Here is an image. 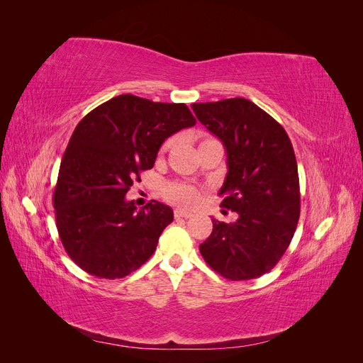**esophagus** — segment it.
Returning <instances> with one entry per match:
<instances>
[{
	"label": "esophagus",
	"mask_w": 363,
	"mask_h": 363,
	"mask_svg": "<svg viewBox=\"0 0 363 363\" xmlns=\"http://www.w3.org/2000/svg\"><path fill=\"white\" fill-rule=\"evenodd\" d=\"M174 216H175V218H184V219H188V218L192 216V213H191V212H184V211H182V208H175V211H174Z\"/></svg>",
	"instance_id": "esophagus-1"
}]
</instances>
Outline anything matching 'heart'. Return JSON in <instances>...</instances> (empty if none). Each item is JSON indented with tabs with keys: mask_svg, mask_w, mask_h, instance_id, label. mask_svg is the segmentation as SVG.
Here are the masks:
<instances>
[{
	"mask_svg": "<svg viewBox=\"0 0 363 363\" xmlns=\"http://www.w3.org/2000/svg\"><path fill=\"white\" fill-rule=\"evenodd\" d=\"M171 145V140H167L163 144V150H167ZM164 199L168 201L182 206V207H191L195 206L200 200V192L192 184L183 183V182H171L163 189Z\"/></svg>",
	"mask_w": 363,
	"mask_h": 363,
	"instance_id": "1",
	"label": "heart"
}]
</instances>
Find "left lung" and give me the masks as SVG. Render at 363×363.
<instances>
[{
    "instance_id": "left-lung-1",
    "label": "left lung",
    "mask_w": 363,
    "mask_h": 363,
    "mask_svg": "<svg viewBox=\"0 0 363 363\" xmlns=\"http://www.w3.org/2000/svg\"><path fill=\"white\" fill-rule=\"evenodd\" d=\"M191 107L225 147L228 171L219 195L221 206L238 213L235 223L212 219L200 252L224 279H257L277 265L298 224L300 182L291 139L245 98Z\"/></svg>"
}]
</instances>
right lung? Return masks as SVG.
Masks as SVG:
<instances>
[{
	"label": "right lung",
	"instance_id": "add662e5",
	"mask_svg": "<svg viewBox=\"0 0 363 363\" xmlns=\"http://www.w3.org/2000/svg\"><path fill=\"white\" fill-rule=\"evenodd\" d=\"M195 123L186 104L124 94L95 107L75 127L52 206L65 251L83 271L113 280L151 257L174 212L155 200L138 211L125 194L142 171L152 168L163 142Z\"/></svg>",
	"mask_w": 363,
	"mask_h": 363
}]
</instances>
